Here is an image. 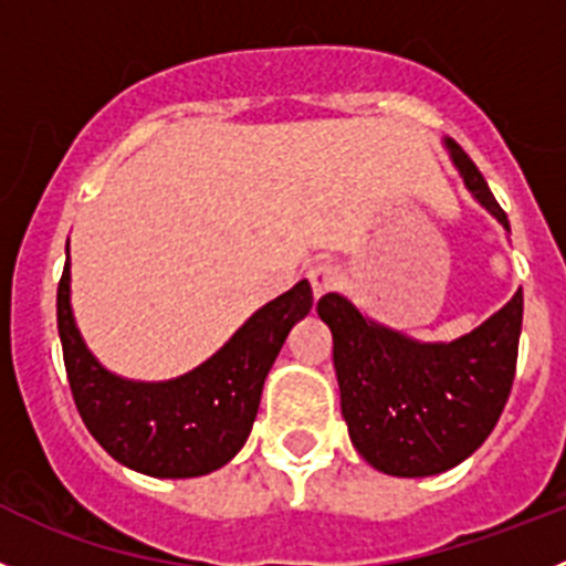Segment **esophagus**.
<instances>
[{
    "label": "esophagus",
    "mask_w": 566,
    "mask_h": 566,
    "mask_svg": "<svg viewBox=\"0 0 566 566\" xmlns=\"http://www.w3.org/2000/svg\"><path fill=\"white\" fill-rule=\"evenodd\" d=\"M335 271H332L329 265H313L307 271V282L310 287H313V295L315 298H321L324 293H329L332 287H335Z\"/></svg>",
    "instance_id": "1"
}]
</instances>
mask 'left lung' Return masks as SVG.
<instances>
[{"instance_id":"obj_1","label":"left lung","mask_w":566,"mask_h":566,"mask_svg":"<svg viewBox=\"0 0 566 566\" xmlns=\"http://www.w3.org/2000/svg\"><path fill=\"white\" fill-rule=\"evenodd\" d=\"M472 198L511 234L472 158L443 139ZM332 329L340 410L355 450L394 478H430L467 461L497 424L516 371L522 290L478 329L424 343L368 318L340 293L318 301Z\"/></svg>"}]
</instances>
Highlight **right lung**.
Masks as SVG:
<instances>
[{"label": "right lung", "instance_id": "right-lung-1", "mask_svg": "<svg viewBox=\"0 0 566 566\" xmlns=\"http://www.w3.org/2000/svg\"><path fill=\"white\" fill-rule=\"evenodd\" d=\"M72 273L57 284V335L83 424L114 461L150 478H200L226 467L251 436L262 385L290 329L313 310L307 279L259 307L192 371L164 382L111 374L72 313Z\"/></svg>", "mask_w": 566, "mask_h": 566}]
</instances>
